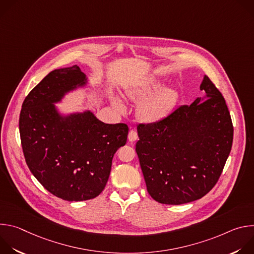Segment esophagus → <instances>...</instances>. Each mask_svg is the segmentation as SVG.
Returning <instances> with one entry per match:
<instances>
[{
    "mask_svg": "<svg viewBox=\"0 0 254 254\" xmlns=\"http://www.w3.org/2000/svg\"><path fill=\"white\" fill-rule=\"evenodd\" d=\"M127 138L129 141H135L137 139V133L135 130H129L128 132V135H127Z\"/></svg>",
    "mask_w": 254,
    "mask_h": 254,
    "instance_id": "obj_1",
    "label": "esophagus"
}]
</instances>
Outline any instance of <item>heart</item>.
I'll use <instances>...</instances> for the list:
<instances>
[{
  "mask_svg": "<svg viewBox=\"0 0 254 254\" xmlns=\"http://www.w3.org/2000/svg\"><path fill=\"white\" fill-rule=\"evenodd\" d=\"M162 80L149 78L126 91L132 101H141L137 106L138 118L146 123H157L168 117L178 102V91L174 87H163ZM113 105L120 112L126 111L125 103L118 97L112 98Z\"/></svg>",
  "mask_w": 254,
  "mask_h": 254,
  "instance_id": "1",
  "label": "heart"
}]
</instances>
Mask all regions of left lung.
Returning a JSON list of instances; mask_svg holds the SVG:
<instances>
[{
  "label": "left lung",
  "instance_id": "1",
  "mask_svg": "<svg viewBox=\"0 0 254 254\" xmlns=\"http://www.w3.org/2000/svg\"><path fill=\"white\" fill-rule=\"evenodd\" d=\"M204 96L160 122L138 125L135 151L151 197L180 205L205 196L230 154L233 126L221 92L205 75Z\"/></svg>",
  "mask_w": 254,
  "mask_h": 254
}]
</instances>
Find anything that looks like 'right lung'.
<instances>
[{
	"label": "right lung",
	"mask_w": 254,
	"mask_h": 254,
	"mask_svg": "<svg viewBox=\"0 0 254 254\" xmlns=\"http://www.w3.org/2000/svg\"><path fill=\"white\" fill-rule=\"evenodd\" d=\"M87 84L77 65L55 69L30 91L20 114L22 148L31 173L66 201H85L102 192L113 158L128 133L127 125L104 124L88 110H59L57 103Z\"/></svg>",
	"instance_id": "obj_1"
}]
</instances>
